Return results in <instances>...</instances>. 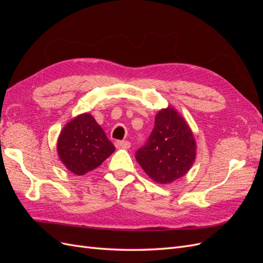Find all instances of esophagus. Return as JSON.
Listing matches in <instances>:
<instances>
[{
  "label": "esophagus",
  "mask_w": 263,
  "mask_h": 263,
  "mask_svg": "<svg viewBox=\"0 0 263 263\" xmlns=\"http://www.w3.org/2000/svg\"><path fill=\"white\" fill-rule=\"evenodd\" d=\"M115 147L116 148L128 149L130 147V142L128 140H116L115 141Z\"/></svg>",
  "instance_id": "1"
}]
</instances>
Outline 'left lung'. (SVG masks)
Listing matches in <instances>:
<instances>
[{"mask_svg":"<svg viewBox=\"0 0 263 263\" xmlns=\"http://www.w3.org/2000/svg\"><path fill=\"white\" fill-rule=\"evenodd\" d=\"M195 155V140L190 127L177 110L168 107L156 115L153 132L135 157L151 179L168 184L184 176Z\"/></svg>","mask_w":263,"mask_h":263,"instance_id":"8db88e82","label":"left lung"}]
</instances>
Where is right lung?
I'll return each instance as SVG.
<instances>
[{"mask_svg":"<svg viewBox=\"0 0 263 263\" xmlns=\"http://www.w3.org/2000/svg\"><path fill=\"white\" fill-rule=\"evenodd\" d=\"M60 160L77 176L89 172L114 153L115 147L90 114H82L66 125L57 144Z\"/></svg>","mask_w":263,"mask_h":263,"instance_id":"1","label":"right lung"}]
</instances>
